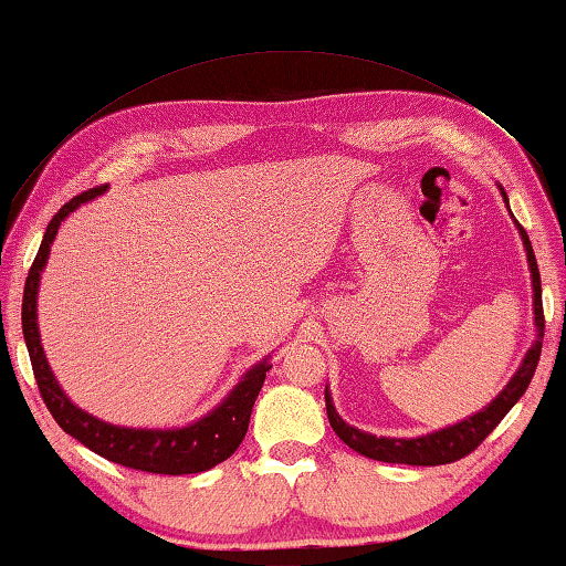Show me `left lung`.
Returning a JSON list of instances; mask_svg holds the SVG:
<instances>
[{
    "instance_id": "8db88e82",
    "label": "left lung",
    "mask_w": 566,
    "mask_h": 566,
    "mask_svg": "<svg viewBox=\"0 0 566 566\" xmlns=\"http://www.w3.org/2000/svg\"><path fill=\"white\" fill-rule=\"evenodd\" d=\"M502 199L506 202V209H510V197H506L504 187L500 185ZM514 217V214H512ZM516 229H520V237L524 242V252H526V264H530V274H532V292H534V332L536 339L530 349H526L524 359L520 364V369L514 371L512 379L506 381V387L496 395L490 405L474 411L472 417H467L457 424H449L444 429H437V432L421 434V437H377L369 432H361V429L347 424L339 417V411L334 409L332 401V391L329 387L324 389V401H327V417L329 424L344 444L352 447L357 454H364L369 459H377V462H389V464H415V467H437V464H449L457 462V459L467 457L469 452L484 442L486 437L492 434V429L500 424L504 419L506 411H510L520 397L530 387V381L534 377L536 364H539V354H542V339H544V312H542V280H539V266H536L534 260V249L530 237H526L524 227L516 222Z\"/></svg>"
}]
</instances>
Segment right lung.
<instances>
[{
    "mask_svg": "<svg viewBox=\"0 0 566 566\" xmlns=\"http://www.w3.org/2000/svg\"><path fill=\"white\" fill-rule=\"evenodd\" d=\"M107 191V187H97L84 191V195L74 197L66 202L54 219L46 224L44 239L40 244V252L34 256V264L27 276L24 284V300H22V332L27 349H30L32 369L36 387L42 391V399L46 409L52 411L56 424H60L66 434L74 437L92 452L109 459L114 464L139 469V472L151 474H199L207 469L217 467L219 462L232 457L237 447L242 444L247 434L249 417H252V407L260 389L264 385L266 371L272 369L270 357L256 361L252 369H247L242 379L237 381L232 391L219 401V405L207 411L187 427H169V429H147V427H119L112 421H104L99 417L90 415L74 405L66 397V391L60 387L54 371L46 361V354L40 339V322H36V296H40V280L50 260L52 242L66 217L82 205L92 202Z\"/></svg>",
    "mask_w": 566,
    "mask_h": 566,
    "instance_id": "add662e5",
    "label": "right lung"
}]
</instances>
